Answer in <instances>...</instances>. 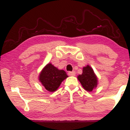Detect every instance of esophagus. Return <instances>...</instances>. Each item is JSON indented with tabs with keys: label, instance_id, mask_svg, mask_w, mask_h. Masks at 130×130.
Returning <instances> with one entry per match:
<instances>
[{
	"label": "esophagus",
	"instance_id": "34e87169",
	"mask_svg": "<svg viewBox=\"0 0 130 130\" xmlns=\"http://www.w3.org/2000/svg\"><path fill=\"white\" fill-rule=\"evenodd\" d=\"M68 74H69L70 76H75V71H69V73H68Z\"/></svg>",
	"mask_w": 130,
	"mask_h": 130
}]
</instances>
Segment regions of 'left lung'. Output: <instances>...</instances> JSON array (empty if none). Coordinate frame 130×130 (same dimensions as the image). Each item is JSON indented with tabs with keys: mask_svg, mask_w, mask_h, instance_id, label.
<instances>
[{
	"mask_svg": "<svg viewBox=\"0 0 130 130\" xmlns=\"http://www.w3.org/2000/svg\"><path fill=\"white\" fill-rule=\"evenodd\" d=\"M78 79L83 88L88 91H91L97 85V78L93 70L89 66L83 68V73L78 76Z\"/></svg>",
	"mask_w": 130,
	"mask_h": 130,
	"instance_id": "8db88e82",
	"label": "left lung"
}]
</instances>
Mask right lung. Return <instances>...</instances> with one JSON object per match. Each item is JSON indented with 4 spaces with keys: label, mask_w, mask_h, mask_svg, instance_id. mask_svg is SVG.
Instances as JSON below:
<instances>
[{
    "label": "right lung",
    "mask_w": 130,
    "mask_h": 130,
    "mask_svg": "<svg viewBox=\"0 0 130 130\" xmlns=\"http://www.w3.org/2000/svg\"><path fill=\"white\" fill-rule=\"evenodd\" d=\"M68 75L64 70H58L51 63L48 64L42 70L39 79L46 90L51 92L56 91Z\"/></svg>",
    "instance_id": "1"
}]
</instances>
